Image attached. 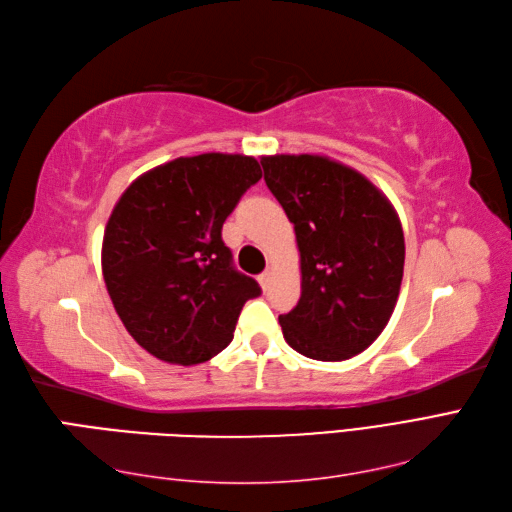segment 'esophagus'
<instances>
[{
	"label": "esophagus",
	"mask_w": 512,
	"mask_h": 512,
	"mask_svg": "<svg viewBox=\"0 0 512 512\" xmlns=\"http://www.w3.org/2000/svg\"><path fill=\"white\" fill-rule=\"evenodd\" d=\"M271 276H273V273L267 269V271H263V273H260V276H258V282H260V286H263V289L267 291L269 289V282H271Z\"/></svg>",
	"instance_id": "1"
}]
</instances>
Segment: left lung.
Wrapping results in <instances>:
<instances>
[{
  "mask_svg": "<svg viewBox=\"0 0 512 512\" xmlns=\"http://www.w3.org/2000/svg\"><path fill=\"white\" fill-rule=\"evenodd\" d=\"M265 182L293 223L302 295L280 315L286 343L313 360H347L389 323L404 276L393 204L363 173L315 154L263 156Z\"/></svg>",
  "mask_w": 512,
  "mask_h": 512,
  "instance_id": "obj_1",
  "label": "left lung"
}]
</instances>
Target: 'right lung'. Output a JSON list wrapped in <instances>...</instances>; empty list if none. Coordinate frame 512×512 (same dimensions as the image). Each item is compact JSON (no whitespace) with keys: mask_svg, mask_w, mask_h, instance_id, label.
Masks as SVG:
<instances>
[{"mask_svg":"<svg viewBox=\"0 0 512 512\" xmlns=\"http://www.w3.org/2000/svg\"><path fill=\"white\" fill-rule=\"evenodd\" d=\"M260 162L241 154L176 158L136 178L106 223L102 271L132 339L171 365L226 350L254 278L236 271L223 221L254 186Z\"/></svg>","mask_w":512,"mask_h":512,"instance_id":"right-lung-1","label":"right lung"}]
</instances>
